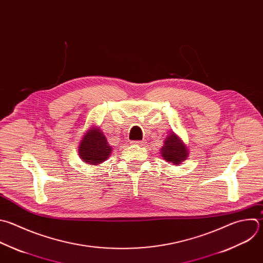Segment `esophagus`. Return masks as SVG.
Here are the masks:
<instances>
[{"mask_svg": "<svg viewBox=\"0 0 263 263\" xmlns=\"http://www.w3.org/2000/svg\"><path fill=\"white\" fill-rule=\"evenodd\" d=\"M132 143L136 144V145H144L145 140H134V141H132Z\"/></svg>", "mask_w": 263, "mask_h": 263, "instance_id": "34e87169", "label": "esophagus"}]
</instances>
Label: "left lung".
Here are the masks:
<instances>
[{
    "mask_svg": "<svg viewBox=\"0 0 263 263\" xmlns=\"http://www.w3.org/2000/svg\"><path fill=\"white\" fill-rule=\"evenodd\" d=\"M161 156L167 162L179 165L188 158V148L177 134L171 132L164 140Z\"/></svg>",
    "mask_w": 263,
    "mask_h": 263,
    "instance_id": "left-lung-1",
    "label": "left lung"
}]
</instances>
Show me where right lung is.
<instances>
[{"label":"right lung","mask_w":263,"mask_h":263,"mask_svg":"<svg viewBox=\"0 0 263 263\" xmlns=\"http://www.w3.org/2000/svg\"><path fill=\"white\" fill-rule=\"evenodd\" d=\"M111 149L112 147L108 144L101 130L91 128L83 135L78 146V154L84 163L98 165L108 159Z\"/></svg>","instance_id":"obj_1"}]
</instances>
